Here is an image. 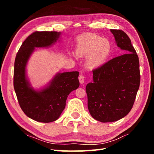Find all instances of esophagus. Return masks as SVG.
Wrapping results in <instances>:
<instances>
[{
	"mask_svg": "<svg viewBox=\"0 0 154 154\" xmlns=\"http://www.w3.org/2000/svg\"><path fill=\"white\" fill-rule=\"evenodd\" d=\"M79 82L81 84H83L84 83V81H85V78L83 75H79Z\"/></svg>",
	"mask_w": 154,
	"mask_h": 154,
	"instance_id": "1",
	"label": "esophagus"
}]
</instances>
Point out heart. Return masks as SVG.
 <instances>
[{
  "instance_id": "obj_1",
  "label": "heart",
  "mask_w": 154,
  "mask_h": 154,
  "mask_svg": "<svg viewBox=\"0 0 154 154\" xmlns=\"http://www.w3.org/2000/svg\"><path fill=\"white\" fill-rule=\"evenodd\" d=\"M112 51L110 42L100 35H84L77 40L76 54L87 57V64L91 68H97L107 61Z\"/></svg>"
}]
</instances>
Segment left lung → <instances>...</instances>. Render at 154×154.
Segmentation results:
<instances>
[{
	"label": "left lung",
	"mask_w": 154,
	"mask_h": 154,
	"mask_svg": "<svg viewBox=\"0 0 154 154\" xmlns=\"http://www.w3.org/2000/svg\"><path fill=\"white\" fill-rule=\"evenodd\" d=\"M116 43L124 54L93 71V81L86 86L88 109L93 119L110 122L130 112L140 83L138 55L128 35L112 30Z\"/></svg>",
	"instance_id": "obj_1"
}]
</instances>
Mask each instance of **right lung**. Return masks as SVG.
Wrapping results in <instances>:
<instances>
[{"instance_id": "add662e5", "label": "right lung", "mask_w": 154, "mask_h": 154, "mask_svg": "<svg viewBox=\"0 0 154 154\" xmlns=\"http://www.w3.org/2000/svg\"><path fill=\"white\" fill-rule=\"evenodd\" d=\"M60 35L57 32H35L23 42L16 56L14 88L18 103L26 115L38 122L48 123L57 120L68 95L79 87L78 71L59 73L39 91L34 89L27 79L26 67L35 48L50 47Z\"/></svg>"}]
</instances>
